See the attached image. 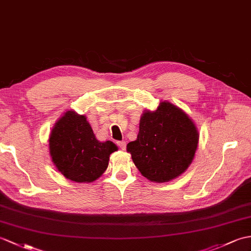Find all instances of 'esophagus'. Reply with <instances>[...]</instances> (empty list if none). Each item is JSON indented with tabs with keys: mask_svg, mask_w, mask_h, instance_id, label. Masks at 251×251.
I'll return each mask as SVG.
<instances>
[{
	"mask_svg": "<svg viewBox=\"0 0 251 251\" xmlns=\"http://www.w3.org/2000/svg\"><path fill=\"white\" fill-rule=\"evenodd\" d=\"M118 145H119L121 150H123V151L126 150V142L125 141H119Z\"/></svg>",
	"mask_w": 251,
	"mask_h": 251,
	"instance_id": "esophagus-1",
	"label": "esophagus"
}]
</instances>
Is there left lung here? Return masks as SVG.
Returning a JSON list of instances; mask_svg holds the SVG:
<instances>
[{
	"instance_id": "obj_1",
	"label": "left lung",
	"mask_w": 251,
	"mask_h": 251,
	"mask_svg": "<svg viewBox=\"0 0 251 251\" xmlns=\"http://www.w3.org/2000/svg\"><path fill=\"white\" fill-rule=\"evenodd\" d=\"M198 143L199 131L194 121L176 104L164 100L155 111L143 112L137 140L127 144V152L144 177L166 183L187 170Z\"/></svg>"
}]
</instances>
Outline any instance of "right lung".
Returning a JSON list of instances; mask_svg holds the SVG:
<instances>
[{
    "mask_svg": "<svg viewBox=\"0 0 251 251\" xmlns=\"http://www.w3.org/2000/svg\"><path fill=\"white\" fill-rule=\"evenodd\" d=\"M118 147L98 141L85 115L66 111L49 137V154L57 171L77 183H92L107 170L109 157Z\"/></svg>",
    "mask_w": 251,
    "mask_h": 251,
    "instance_id": "obj_1",
    "label": "right lung"
}]
</instances>
